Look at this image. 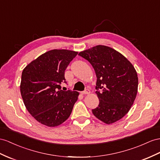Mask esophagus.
<instances>
[{"label": "esophagus", "mask_w": 160, "mask_h": 160, "mask_svg": "<svg viewBox=\"0 0 160 160\" xmlns=\"http://www.w3.org/2000/svg\"><path fill=\"white\" fill-rule=\"evenodd\" d=\"M90 91L89 90H86V91H83V92H82V95H88V94H90Z\"/></svg>", "instance_id": "1"}]
</instances>
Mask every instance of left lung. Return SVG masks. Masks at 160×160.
<instances>
[{
    "instance_id": "8db88e82",
    "label": "left lung",
    "mask_w": 160,
    "mask_h": 160,
    "mask_svg": "<svg viewBox=\"0 0 160 160\" xmlns=\"http://www.w3.org/2000/svg\"><path fill=\"white\" fill-rule=\"evenodd\" d=\"M88 60L97 78L96 93L99 99L93 115L107 124L126 116L134 103L138 80L132 64L111 47L97 45L78 54Z\"/></svg>"
}]
</instances>
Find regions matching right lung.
Listing matches in <instances>:
<instances>
[{"mask_svg":"<svg viewBox=\"0 0 160 160\" xmlns=\"http://www.w3.org/2000/svg\"><path fill=\"white\" fill-rule=\"evenodd\" d=\"M78 52L53 49L23 69L20 92L27 110L40 124L57 126L70 116L79 92L61 90L65 70Z\"/></svg>","mask_w":160,"mask_h":160,"instance_id":"right-lung-1","label":"right lung"}]
</instances>
